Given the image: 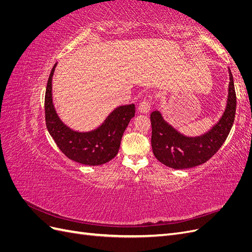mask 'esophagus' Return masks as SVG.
Instances as JSON below:
<instances>
[{"label":"esophagus","mask_w":252,"mask_h":252,"mask_svg":"<svg viewBox=\"0 0 252 252\" xmlns=\"http://www.w3.org/2000/svg\"><path fill=\"white\" fill-rule=\"evenodd\" d=\"M151 107V101L150 98H144V100L139 105V111L142 113H147Z\"/></svg>","instance_id":"1"}]
</instances>
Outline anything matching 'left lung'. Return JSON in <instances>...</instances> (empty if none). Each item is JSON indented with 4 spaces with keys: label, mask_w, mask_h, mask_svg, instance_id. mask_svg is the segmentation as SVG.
Wrapping results in <instances>:
<instances>
[{
    "label": "left lung",
    "mask_w": 252,
    "mask_h": 252,
    "mask_svg": "<svg viewBox=\"0 0 252 252\" xmlns=\"http://www.w3.org/2000/svg\"><path fill=\"white\" fill-rule=\"evenodd\" d=\"M229 93L222 119L210 131L199 138H187L163 120L161 113L150 114L151 146L158 161L174 169H186L207 162L222 147L229 134L235 117L236 95L229 70Z\"/></svg>",
    "instance_id": "left-lung-1"
}]
</instances>
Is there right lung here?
I'll list each match as a JSON object with an SVG mask.
<instances>
[{
	"label": "right lung",
	"instance_id": "obj_1",
	"mask_svg": "<svg viewBox=\"0 0 252 252\" xmlns=\"http://www.w3.org/2000/svg\"><path fill=\"white\" fill-rule=\"evenodd\" d=\"M55 64L49 74L45 94V121L52 139L60 150L74 162L97 166L109 162L117 156L120 144L129 122L134 117V104L114 109L103 125L90 132H77L62 123L52 104L51 81Z\"/></svg>",
	"mask_w": 252,
	"mask_h": 252
}]
</instances>
